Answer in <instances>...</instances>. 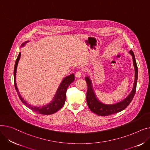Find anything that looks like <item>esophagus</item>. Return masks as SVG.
<instances>
[{"label": "esophagus", "mask_w": 150, "mask_h": 150, "mask_svg": "<svg viewBox=\"0 0 150 150\" xmlns=\"http://www.w3.org/2000/svg\"><path fill=\"white\" fill-rule=\"evenodd\" d=\"M81 75H81V72H80V71H78V72H76V74H75V77L77 78H80V77L81 76Z\"/></svg>", "instance_id": "1"}]
</instances>
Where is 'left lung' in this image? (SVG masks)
I'll return each instance as SVG.
<instances>
[{"label":"left lung","mask_w":150,"mask_h":150,"mask_svg":"<svg viewBox=\"0 0 150 150\" xmlns=\"http://www.w3.org/2000/svg\"><path fill=\"white\" fill-rule=\"evenodd\" d=\"M129 53L132 56L133 61V66L135 71V79L131 92L123 100L118 102V103L111 105H107L102 103L96 96L95 91L93 90L92 80L90 77L88 76L85 77V80L88 84V91L87 93H86V101H87L88 107L92 112L100 116H107L109 115H111L123 111L131 102L134 96L135 95L136 91L138 76V68L134 54L133 52L131 50L129 52Z\"/></svg>","instance_id":"8db88e82"}]
</instances>
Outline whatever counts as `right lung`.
<instances>
[{
	"instance_id": "add662e5",
	"label": "right lung",
	"mask_w": 150,
	"mask_h": 150,
	"mask_svg": "<svg viewBox=\"0 0 150 150\" xmlns=\"http://www.w3.org/2000/svg\"><path fill=\"white\" fill-rule=\"evenodd\" d=\"M29 41H27L23 42L21 47H24L25 45ZM21 52H19L18 57L16 60L15 65L14 68V87L16 90L18 96L21 100L22 103L24 104L25 106H27L28 108L32 110L34 112H38L41 114L44 115H50L57 112L64 105L66 98V91L67 89L68 86L74 81L75 80V75L74 74H70L62 79L61 83H60L59 87L56 92V93L52 99V100L47 104L46 105L42 106H31L30 104H28L27 102L22 98L21 95L19 93V91L18 90V88L17 87V84L16 82V71H17V67L18 65V62L21 58Z\"/></svg>"
}]
</instances>
